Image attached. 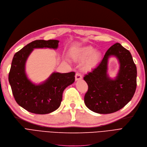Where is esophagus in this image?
Listing matches in <instances>:
<instances>
[{
  "mask_svg": "<svg viewBox=\"0 0 147 147\" xmlns=\"http://www.w3.org/2000/svg\"><path fill=\"white\" fill-rule=\"evenodd\" d=\"M82 75H81V74H80V73H78V72L76 73V74H75V80H76V81L82 80Z\"/></svg>",
  "mask_w": 147,
  "mask_h": 147,
  "instance_id": "1",
  "label": "esophagus"
}]
</instances>
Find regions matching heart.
<instances>
[{"label":"heart","mask_w":147,"mask_h":147,"mask_svg":"<svg viewBox=\"0 0 147 147\" xmlns=\"http://www.w3.org/2000/svg\"><path fill=\"white\" fill-rule=\"evenodd\" d=\"M95 52V49L92 47H85L78 50H75L73 53V56L75 58L80 60H84L89 58L86 67L90 69L97 65L101 58L100 53Z\"/></svg>","instance_id":"b5f03b06"}]
</instances>
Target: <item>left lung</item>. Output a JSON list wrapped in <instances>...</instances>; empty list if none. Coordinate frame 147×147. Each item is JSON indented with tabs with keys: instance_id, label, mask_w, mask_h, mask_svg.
<instances>
[{
	"instance_id": "1",
	"label": "left lung",
	"mask_w": 147,
	"mask_h": 147,
	"mask_svg": "<svg viewBox=\"0 0 147 147\" xmlns=\"http://www.w3.org/2000/svg\"><path fill=\"white\" fill-rule=\"evenodd\" d=\"M114 56L120 69L114 79L107 74L108 59ZM88 85L84 103L93 112L111 114L123 108L132 99L137 86V68L129 50L119 43L112 45L102 61L84 77Z\"/></svg>"
}]
</instances>
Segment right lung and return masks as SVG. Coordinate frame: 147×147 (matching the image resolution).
I'll use <instances>...</instances> for the list:
<instances>
[{
  "label": "right lung",
  "instance_id": "1",
  "mask_svg": "<svg viewBox=\"0 0 147 147\" xmlns=\"http://www.w3.org/2000/svg\"><path fill=\"white\" fill-rule=\"evenodd\" d=\"M58 40H36L14 54L8 75L9 83L17 103L28 112L46 114L57 110L62 101L63 92L75 82L74 72H53L41 84H35L25 73V63L34 49H57Z\"/></svg>",
  "mask_w": 147,
  "mask_h": 147
}]
</instances>
